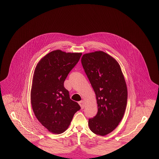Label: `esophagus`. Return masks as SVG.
Instances as JSON below:
<instances>
[{"instance_id":"esophagus-1","label":"esophagus","mask_w":159,"mask_h":159,"mask_svg":"<svg viewBox=\"0 0 159 159\" xmlns=\"http://www.w3.org/2000/svg\"><path fill=\"white\" fill-rule=\"evenodd\" d=\"M79 104H80V107H81V109H83V108H84V106H85V105H84V102L83 100H81V101H80V102H79Z\"/></svg>"}]
</instances>
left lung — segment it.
<instances>
[{
    "label": "left lung",
    "instance_id": "obj_1",
    "mask_svg": "<svg viewBox=\"0 0 159 159\" xmlns=\"http://www.w3.org/2000/svg\"><path fill=\"white\" fill-rule=\"evenodd\" d=\"M81 64L96 95L98 112L89 119L90 130L105 136L121 121L127 102V88L117 61L102 51L83 54Z\"/></svg>",
    "mask_w": 159,
    "mask_h": 159
}]
</instances>
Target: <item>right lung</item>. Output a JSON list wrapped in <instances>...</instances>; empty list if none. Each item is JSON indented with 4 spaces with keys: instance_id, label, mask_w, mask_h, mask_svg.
I'll use <instances>...</instances> for the list:
<instances>
[{
    "instance_id": "add662e5",
    "label": "right lung",
    "mask_w": 159,
    "mask_h": 159,
    "mask_svg": "<svg viewBox=\"0 0 159 159\" xmlns=\"http://www.w3.org/2000/svg\"><path fill=\"white\" fill-rule=\"evenodd\" d=\"M81 55L55 50L42 58L35 69L30 91L32 110L38 120L52 134L64 132L81 109L70 98L64 83Z\"/></svg>"
}]
</instances>
